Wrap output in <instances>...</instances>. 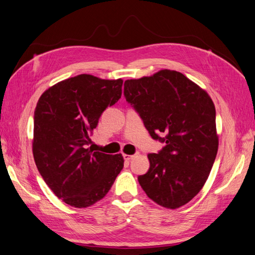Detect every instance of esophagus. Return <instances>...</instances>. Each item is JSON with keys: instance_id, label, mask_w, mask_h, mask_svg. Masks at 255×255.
<instances>
[{"instance_id": "34e87169", "label": "esophagus", "mask_w": 255, "mask_h": 255, "mask_svg": "<svg viewBox=\"0 0 255 255\" xmlns=\"http://www.w3.org/2000/svg\"><path fill=\"white\" fill-rule=\"evenodd\" d=\"M123 157H124V159H126L127 161H129L131 159H133V158H134V155H128V154H124V155H123Z\"/></svg>"}]
</instances>
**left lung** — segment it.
Masks as SVG:
<instances>
[{
    "instance_id": "left-lung-1",
    "label": "left lung",
    "mask_w": 255,
    "mask_h": 255,
    "mask_svg": "<svg viewBox=\"0 0 255 255\" xmlns=\"http://www.w3.org/2000/svg\"><path fill=\"white\" fill-rule=\"evenodd\" d=\"M124 96L150 136L166 143L158 154H148L150 167L138 177L140 186L162 207L185 205L205 184L217 155L212 98L182 73L171 70L126 81Z\"/></svg>"
}]
</instances>
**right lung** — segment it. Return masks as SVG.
<instances>
[{
	"label": "right lung",
	"mask_w": 255,
	"mask_h": 255,
	"mask_svg": "<svg viewBox=\"0 0 255 255\" xmlns=\"http://www.w3.org/2000/svg\"><path fill=\"white\" fill-rule=\"evenodd\" d=\"M121 78L81 74L53 85L33 116L32 154L44 182L66 204L88 207L104 199L123 169L121 154L86 148L108 106L121 98Z\"/></svg>",
	"instance_id": "add662e5"
}]
</instances>
